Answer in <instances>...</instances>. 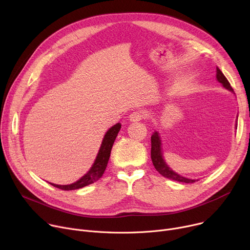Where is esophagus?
<instances>
[{
	"instance_id": "34e87169",
	"label": "esophagus",
	"mask_w": 250,
	"mask_h": 250,
	"mask_svg": "<svg viewBox=\"0 0 250 250\" xmlns=\"http://www.w3.org/2000/svg\"><path fill=\"white\" fill-rule=\"evenodd\" d=\"M146 114L145 111L138 110V111L131 112L128 116V119H129L130 122H140V121L146 119Z\"/></svg>"
}]
</instances>
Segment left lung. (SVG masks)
<instances>
[{"label": "left lung", "instance_id": "left-lung-1", "mask_svg": "<svg viewBox=\"0 0 250 250\" xmlns=\"http://www.w3.org/2000/svg\"><path fill=\"white\" fill-rule=\"evenodd\" d=\"M216 78L217 80L222 83V85L227 88L228 90L233 92V88L231 87L229 81L227 80V78L224 76V74L222 73V71L217 67V71H216ZM151 142H152V148H151V158H152V162L154 167L156 168V170L165 178H168L174 181H178V182H182V183H194L198 180H192V179H188L185 177H182L180 175H178L177 173H175L174 171H172L168 165L165 163L164 159H163V155H162V149H161V140L160 137L158 135V132L155 131L154 135L151 138Z\"/></svg>", "mask_w": 250, "mask_h": 250}]
</instances>
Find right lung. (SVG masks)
I'll return each mask as SVG.
<instances>
[{
  "label": "right lung",
  "mask_w": 250,
  "mask_h": 250,
  "mask_svg": "<svg viewBox=\"0 0 250 250\" xmlns=\"http://www.w3.org/2000/svg\"><path fill=\"white\" fill-rule=\"evenodd\" d=\"M121 127H122V125L119 123L107 130V132L104 138L102 146L99 148V152L97 154L95 162L91 167V169L88 171V173H86L81 179H79L77 182L70 185H56V184H51V183H50V184L58 189H61L64 191H69V190H76L82 187H85L87 185L92 184V183L96 182L97 180H99V178L104 175L106 169L112 145L115 141L116 136L119 134Z\"/></svg>",
  "instance_id": "1"
}]
</instances>
